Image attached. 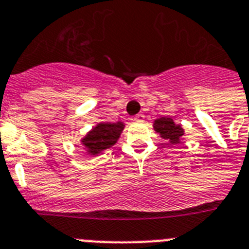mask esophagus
<instances>
[{
    "label": "esophagus",
    "instance_id": "obj_1",
    "mask_svg": "<svg viewBox=\"0 0 249 249\" xmlns=\"http://www.w3.org/2000/svg\"><path fill=\"white\" fill-rule=\"evenodd\" d=\"M144 119H145V115L142 113H139L138 115L134 116V120H135V122H144Z\"/></svg>",
    "mask_w": 249,
    "mask_h": 249
}]
</instances>
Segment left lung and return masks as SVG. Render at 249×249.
<instances>
[{"mask_svg":"<svg viewBox=\"0 0 249 249\" xmlns=\"http://www.w3.org/2000/svg\"><path fill=\"white\" fill-rule=\"evenodd\" d=\"M154 130L161 138L167 140L172 145L181 142L185 134V130L181 125L175 124L171 118H166V116H161L159 119L154 120Z\"/></svg>","mask_w":249,"mask_h":249,"instance_id":"8db88e82","label":"left lung"}]
</instances>
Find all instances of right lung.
<instances>
[{
  "label": "right lung",
  "mask_w": 249,
  "mask_h": 249,
  "mask_svg": "<svg viewBox=\"0 0 249 249\" xmlns=\"http://www.w3.org/2000/svg\"><path fill=\"white\" fill-rule=\"evenodd\" d=\"M124 126L123 122L99 123L80 140V142L87 150V154L95 156L116 144Z\"/></svg>",
  "instance_id": "1"
}]
</instances>
